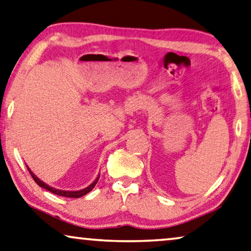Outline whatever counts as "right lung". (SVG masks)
Instances as JSON below:
<instances>
[{"instance_id": "1", "label": "right lung", "mask_w": 251, "mask_h": 251, "mask_svg": "<svg viewBox=\"0 0 251 251\" xmlns=\"http://www.w3.org/2000/svg\"><path fill=\"white\" fill-rule=\"evenodd\" d=\"M27 169H28V171H29V173H30V176H32V179L35 180V182L37 183L39 187H42V188L46 189L47 191L52 192V194H55V195H57V196H63V197H69V198H80V197H82V196L87 195V194H88L89 191H92V190H93L94 187L96 186L97 181H99V179H100V174H99V176L96 177L95 181H94V182H93L92 184H89V186L87 187V188H85V189H81V190H77V191L60 190V189H55V188H53V187L49 186V184H46L45 182H43V181H42L41 179H38V177L36 176L35 174L31 172V170L29 169L28 166H27Z\"/></svg>"}]
</instances>
